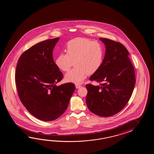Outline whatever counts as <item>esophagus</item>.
<instances>
[{
    "label": "esophagus",
    "mask_w": 154,
    "mask_h": 154,
    "mask_svg": "<svg viewBox=\"0 0 154 154\" xmlns=\"http://www.w3.org/2000/svg\"><path fill=\"white\" fill-rule=\"evenodd\" d=\"M75 87L76 88H79L82 87V85H80V84H76Z\"/></svg>",
    "instance_id": "1"
}]
</instances>
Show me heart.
<instances>
[{"label": "heart", "mask_w": 154, "mask_h": 154, "mask_svg": "<svg viewBox=\"0 0 154 154\" xmlns=\"http://www.w3.org/2000/svg\"><path fill=\"white\" fill-rule=\"evenodd\" d=\"M66 52L60 53L55 60L59 69L68 72L74 62V69L65 75V80L81 84L88 74L96 72L101 66L104 50L100 43L84 38L70 41L66 46Z\"/></svg>", "instance_id": "heart-1"}]
</instances>
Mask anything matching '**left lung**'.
Segmentation results:
<instances>
[{
  "label": "left lung",
  "mask_w": 154,
  "mask_h": 154,
  "mask_svg": "<svg viewBox=\"0 0 154 154\" xmlns=\"http://www.w3.org/2000/svg\"><path fill=\"white\" fill-rule=\"evenodd\" d=\"M100 39L106 47L105 57L100 68L90 80L101 83L86 85V102L93 113L110 117L121 111L129 101L135 84V72L125 46L107 38Z\"/></svg>",
  "instance_id": "obj_1"
}]
</instances>
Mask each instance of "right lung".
Listing matches in <instances>:
<instances>
[{
	"label": "right lung",
	"mask_w": 154,
	"mask_h": 154,
	"mask_svg": "<svg viewBox=\"0 0 154 154\" xmlns=\"http://www.w3.org/2000/svg\"><path fill=\"white\" fill-rule=\"evenodd\" d=\"M59 39H47L33 46L20 56L17 64L15 82L20 100L31 115L43 121L59 118L75 90L71 82L56 85L63 77L53 58Z\"/></svg>",
	"instance_id": "right-lung-1"
}]
</instances>
